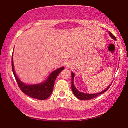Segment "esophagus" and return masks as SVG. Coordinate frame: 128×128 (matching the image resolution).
I'll return each mask as SVG.
<instances>
[{"label":"esophagus","mask_w":128,"mask_h":128,"mask_svg":"<svg viewBox=\"0 0 128 128\" xmlns=\"http://www.w3.org/2000/svg\"><path fill=\"white\" fill-rule=\"evenodd\" d=\"M66 66H67V67H69V66H70V64H68Z\"/></svg>","instance_id":"obj_1"}]
</instances>
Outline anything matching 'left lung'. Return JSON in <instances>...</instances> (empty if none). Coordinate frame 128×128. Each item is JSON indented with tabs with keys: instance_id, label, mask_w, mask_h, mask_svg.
I'll return each mask as SVG.
<instances>
[{
	"instance_id": "obj_1",
	"label": "left lung",
	"mask_w": 128,
	"mask_h": 128,
	"mask_svg": "<svg viewBox=\"0 0 128 128\" xmlns=\"http://www.w3.org/2000/svg\"><path fill=\"white\" fill-rule=\"evenodd\" d=\"M108 33H109L110 36L111 37V38L114 39L115 40H116V36H114L110 32H108ZM71 75H72V86H71V88H72V90L73 93L77 98H79L80 100H91V99H92V98H95L96 97L99 96V95L102 94V93H104V92H106L109 89L110 87L111 84H112V82H111V84H110V85L108 86V87L106 88L105 90H102V92H99V93H95V94H88V93H84L81 92H80L79 90H78V89L75 88L74 84V77H75L74 73L72 72Z\"/></svg>"
}]
</instances>
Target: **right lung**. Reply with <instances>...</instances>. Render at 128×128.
Returning a JSON list of instances; mask_svg holds the SVG:
<instances>
[{"label":"right lung","instance_id":"right-lung-1","mask_svg":"<svg viewBox=\"0 0 128 128\" xmlns=\"http://www.w3.org/2000/svg\"><path fill=\"white\" fill-rule=\"evenodd\" d=\"M14 51V50H13ZM12 70L14 75L17 80L20 88L25 94L35 99L44 100L48 98L52 94L53 90L54 84L59 74L64 70V66L56 70L44 82L38 84H28L24 83L18 78L14 70L13 63V54L12 56Z\"/></svg>","mask_w":128,"mask_h":128}]
</instances>
